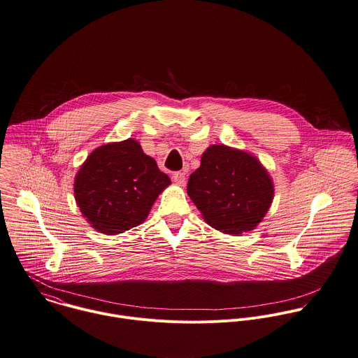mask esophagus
<instances>
[{
    "label": "esophagus",
    "instance_id": "34e87169",
    "mask_svg": "<svg viewBox=\"0 0 358 358\" xmlns=\"http://www.w3.org/2000/svg\"><path fill=\"white\" fill-rule=\"evenodd\" d=\"M185 173H182V171H177V173H174L173 174V181L177 184V185H180V187H184L185 185Z\"/></svg>",
    "mask_w": 358,
    "mask_h": 358
}]
</instances>
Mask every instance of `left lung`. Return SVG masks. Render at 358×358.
Segmentation results:
<instances>
[{"label":"left lung","instance_id":"left-lung-1","mask_svg":"<svg viewBox=\"0 0 358 358\" xmlns=\"http://www.w3.org/2000/svg\"><path fill=\"white\" fill-rule=\"evenodd\" d=\"M187 192L209 225L239 235L255 229L268 212L274 185L253 155L212 145L203 152L199 169L189 176Z\"/></svg>","mask_w":358,"mask_h":358}]
</instances>
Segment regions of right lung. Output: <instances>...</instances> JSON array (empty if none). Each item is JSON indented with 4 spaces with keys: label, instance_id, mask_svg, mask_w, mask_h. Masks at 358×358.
Masks as SVG:
<instances>
[{
    "label": "right lung",
    "instance_id": "1",
    "mask_svg": "<svg viewBox=\"0 0 358 358\" xmlns=\"http://www.w3.org/2000/svg\"><path fill=\"white\" fill-rule=\"evenodd\" d=\"M171 184L138 141L102 145L81 164L74 198L92 228L106 235L140 225L156 198Z\"/></svg>",
    "mask_w": 358,
    "mask_h": 358
}]
</instances>
